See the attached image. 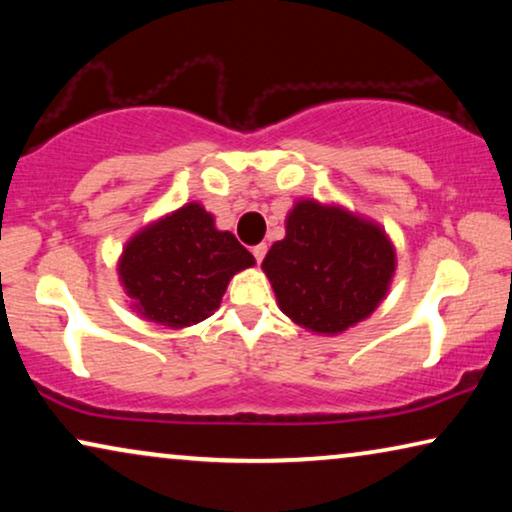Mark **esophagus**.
Returning a JSON list of instances; mask_svg holds the SVG:
<instances>
[{
	"mask_svg": "<svg viewBox=\"0 0 512 512\" xmlns=\"http://www.w3.org/2000/svg\"><path fill=\"white\" fill-rule=\"evenodd\" d=\"M265 254H268V244H256V247H254V258H256V263H263Z\"/></svg>",
	"mask_w": 512,
	"mask_h": 512,
	"instance_id": "obj_1",
	"label": "esophagus"
}]
</instances>
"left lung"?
Masks as SVG:
<instances>
[{
	"instance_id": "obj_1",
	"label": "left lung",
	"mask_w": 512,
	"mask_h": 512,
	"mask_svg": "<svg viewBox=\"0 0 512 512\" xmlns=\"http://www.w3.org/2000/svg\"><path fill=\"white\" fill-rule=\"evenodd\" d=\"M261 268L293 324L338 335L387 298L396 249L380 223L307 198L286 214L284 240L272 244Z\"/></svg>"
}]
</instances>
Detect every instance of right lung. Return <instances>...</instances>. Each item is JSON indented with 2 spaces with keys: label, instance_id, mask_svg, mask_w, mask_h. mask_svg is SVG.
I'll list each match as a JSON object with an SVG mask.
<instances>
[{
  "label": "right lung",
  "instance_id": "right-lung-1",
  "mask_svg": "<svg viewBox=\"0 0 512 512\" xmlns=\"http://www.w3.org/2000/svg\"><path fill=\"white\" fill-rule=\"evenodd\" d=\"M254 263L200 202H186L125 242L118 279L130 307L146 321L186 328L212 317L230 279Z\"/></svg>",
  "mask_w": 512,
  "mask_h": 512
}]
</instances>
